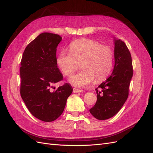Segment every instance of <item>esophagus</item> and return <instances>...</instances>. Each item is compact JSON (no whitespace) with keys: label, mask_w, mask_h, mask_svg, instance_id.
<instances>
[{"label":"esophagus","mask_w":153,"mask_h":153,"mask_svg":"<svg viewBox=\"0 0 153 153\" xmlns=\"http://www.w3.org/2000/svg\"><path fill=\"white\" fill-rule=\"evenodd\" d=\"M82 91V90L77 89V88H73V92H74V93H79V92H81Z\"/></svg>","instance_id":"esophagus-1"}]
</instances>
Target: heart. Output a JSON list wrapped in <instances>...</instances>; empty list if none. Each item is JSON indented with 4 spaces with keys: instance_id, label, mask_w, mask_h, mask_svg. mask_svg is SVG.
Masks as SVG:
<instances>
[{
    "instance_id": "heart-1",
    "label": "heart",
    "mask_w": 153,
    "mask_h": 153,
    "mask_svg": "<svg viewBox=\"0 0 153 153\" xmlns=\"http://www.w3.org/2000/svg\"><path fill=\"white\" fill-rule=\"evenodd\" d=\"M70 51L62 50L58 54L56 63L65 76L69 77L76 71L78 63L81 71L73 75L69 79L77 87L89 85L95 79L100 82L110 74L113 65V52L110 47L102 45L91 39H80L70 44Z\"/></svg>"
}]
</instances>
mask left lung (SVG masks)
Instances as JSON below:
<instances>
[{
  "instance_id": "left-lung-1",
  "label": "left lung",
  "mask_w": 153,
  "mask_h": 153,
  "mask_svg": "<svg viewBox=\"0 0 153 153\" xmlns=\"http://www.w3.org/2000/svg\"><path fill=\"white\" fill-rule=\"evenodd\" d=\"M115 66L108 79L95 89L97 101L90 112L95 119L106 120L116 115L127 100L133 76L131 53L126 43L115 40Z\"/></svg>"
}]
</instances>
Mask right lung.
<instances>
[{
    "mask_svg": "<svg viewBox=\"0 0 153 153\" xmlns=\"http://www.w3.org/2000/svg\"><path fill=\"white\" fill-rule=\"evenodd\" d=\"M62 40L58 34L43 33L25 47L21 60V97L30 113L44 122L62 114L73 90L67 82L50 90L63 79L56 63V48Z\"/></svg>",
    "mask_w": 153,
    "mask_h": 153,
    "instance_id": "right-lung-1",
    "label": "right lung"
}]
</instances>
